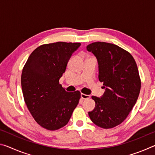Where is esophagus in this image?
Returning a JSON list of instances; mask_svg holds the SVG:
<instances>
[{
  "mask_svg": "<svg viewBox=\"0 0 155 155\" xmlns=\"http://www.w3.org/2000/svg\"><path fill=\"white\" fill-rule=\"evenodd\" d=\"M81 98H82V99L85 100V99L90 98V96L87 95V94H84L82 93V94H81Z\"/></svg>",
  "mask_w": 155,
  "mask_h": 155,
  "instance_id": "esophagus-1",
  "label": "esophagus"
}]
</instances>
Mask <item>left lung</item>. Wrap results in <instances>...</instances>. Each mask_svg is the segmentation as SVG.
<instances>
[{
  "instance_id": "8db88e82",
  "label": "left lung",
  "mask_w": 155,
  "mask_h": 155,
  "mask_svg": "<svg viewBox=\"0 0 155 155\" xmlns=\"http://www.w3.org/2000/svg\"><path fill=\"white\" fill-rule=\"evenodd\" d=\"M86 48L96 57L99 81L105 88L101 98L91 96L96 107L89 116L99 127L114 128L124 121L138 98L141 79L137 64L130 52L114 44L97 41Z\"/></svg>"
}]
</instances>
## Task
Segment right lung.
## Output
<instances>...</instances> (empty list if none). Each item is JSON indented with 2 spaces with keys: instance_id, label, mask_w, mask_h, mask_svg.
<instances>
[{
  "instance_id": "obj_1",
  "label": "right lung",
  "mask_w": 155,
  "mask_h": 155,
  "mask_svg": "<svg viewBox=\"0 0 155 155\" xmlns=\"http://www.w3.org/2000/svg\"><path fill=\"white\" fill-rule=\"evenodd\" d=\"M81 46L78 42L46 44L31 52L22 69L24 100L41 127L56 130L68 124L81 98V92H68L59 84L68 62Z\"/></svg>"
}]
</instances>
